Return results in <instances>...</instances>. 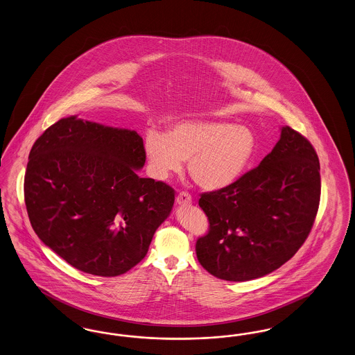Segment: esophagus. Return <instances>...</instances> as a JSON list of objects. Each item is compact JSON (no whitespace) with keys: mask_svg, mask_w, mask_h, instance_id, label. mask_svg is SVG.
<instances>
[{"mask_svg":"<svg viewBox=\"0 0 355 355\" xmlns=\"http://www.w3.org/2000/svg\"><path fill=\"white\" fill-rule=\"evenodd\" d=\"M191 196L186 191H181L178 196H177V203L181 205V206H189L191 205Z\"/></svg>","mask_w":355,"mask_h":355,"instance_id":"34e87169","label":"esophagus"}]
</instances>
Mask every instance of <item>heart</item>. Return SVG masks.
Wrapping results in <instances>:
<instances>
[{"mask_svg":"<svg viewBox=\"0 0 355 355\" xmlns=\"http://www.w3.org/2000/svg\"><path fill=\"white\" fill-rule=\"evenodd\" d=\"M150 171L158 180L181 171L206 190L234 184L255 156L256 137L250 128L218 120L184 121L168 135L150 130L145 137Z\"/></svg>","mask_w":355,"mask_h":355,"instance_id":"1","label":"heart"}]
</instances>
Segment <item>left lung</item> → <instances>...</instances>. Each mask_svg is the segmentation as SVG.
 Wrapping results in <instances>:
<instances>
[{
	"label": "left lung",
	"instance_id": "8db88e82",
	"mask_svg": "<svg viewBox=\"0 0 355 355\" xmlns=\"http://www.w3.org/2000/svg\"><path fill=\"white\" fill-rule=\"evenodd\" d=\"M321 196L320 161L301 133L282 128L259 166L234 184L200 194L210 227L196 244L215 277L247 282L280 268L306 241Z\"/></svg>",
	"mask_w": 355,
	"mask_h": 355
}]
</instances>
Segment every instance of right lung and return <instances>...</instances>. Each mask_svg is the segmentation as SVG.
I'll list each match as a JSON object with an SVG mask.
<instances>
[{"mask_svg":"<svg viewBox=\"0 0 355 355\" xmlns=\"http://www.w3.org/2000/svg\"><path fill=\"white\" fill-rule=\"evenodd\" d=\"M145 148L136 130L76 116L34 142L25 203L38 238L73 268L114 277L139 264L169 216L174 189L141 178Z\"/></svg>","mask_w":355,"mask_h":355,"instance_id":"1","label":"right lung"}]
</instances>
